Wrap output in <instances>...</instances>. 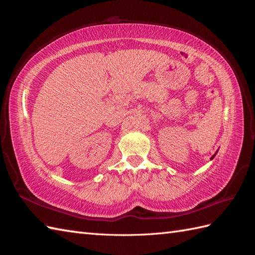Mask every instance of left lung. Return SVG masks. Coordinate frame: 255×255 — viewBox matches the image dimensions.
<instances>
[{"label":"left lung","instance_id":"8db88e82","mask_svg":"<svg viewBox=\"0 0 255 255\" xmlns=\"http://www.w3.org/2000/svg\"><path fill=\"white\" fill-rule=\"evenodd\" d=\"M215 155H216V153H215V154H214V155H213V156H212V157H211V159H213V158H214V157H215Z\"/></svg>","mask_w":255,"mask_h":255}]
</instances>
